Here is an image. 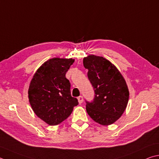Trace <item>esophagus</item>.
<instances>
[{
	"label": "esophagus",
	"instance_id": "1",
	"mask_svg": "<svg viewBox=\"0 0 159 159\" xmlns=\"http://www.w3.org/2000/svg\"><path fill=\"white\" fill-rule=\"evenodd\" d=\"M78 101H79V103H82L83 102V97L82 96H79V97H78Z\"/></svg>",
	"mask_w": 159,
	"mask_h": 159
}]
</instances>
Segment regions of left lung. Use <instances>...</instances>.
I'll list each match as a JSON object with an SVG mask.
<instances>
[{
  "label": "left lung",
  "instance_id": "left-lung-1",
  "mask_svg": "<svg viewBox=\"0 0 159 159\" xmlns=\"http://www.w3.org/2000/svg\"><path fill=\"white\" fill-rule=\"evenodd\" d=\"M94 97L86 102V111L92 120L110 125L122 116L127 106L129 92L125 80L115 65L104 57L89 56L83 59Z\"/></svg>",
  "mask_w": 159,
  "mask_h": 159
}]
</instances>
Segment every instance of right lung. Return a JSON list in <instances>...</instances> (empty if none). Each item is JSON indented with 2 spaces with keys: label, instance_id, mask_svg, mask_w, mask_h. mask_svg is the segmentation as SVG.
Segmentation results:
<instances>
[{
  "label": "right lung",
  "instance_id": "right-lung-1",
  "mask_svg": "<svg viewBox=\"0 0 159 159\" xmlns=\"http://www.w3.org/2000/svg\"><path fill=\"white\" fill-rule=\"evenodd\" d=\"M74 60L55 57L45 62L34 74L28 89L29 102L34 113L54 126L70 116L79 104L71 95L70 80L65 74Z\"/></svg>",
  "mask_w": 159,
  "mask_h": 159
}]
</instances>
